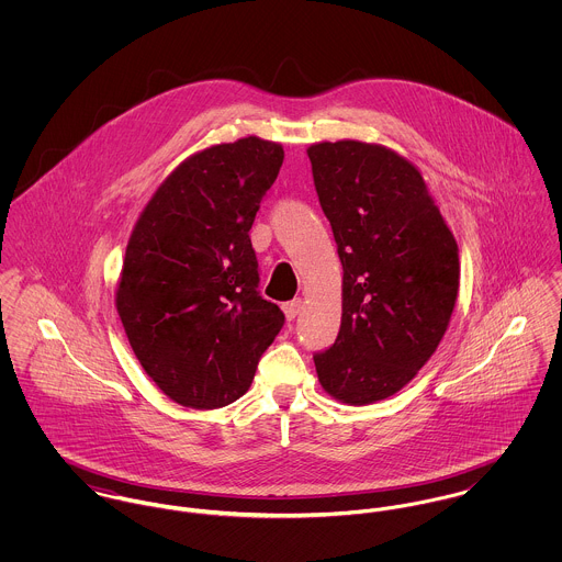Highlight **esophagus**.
Segmentation results:
<instances>
[{"label": "esophagus", "mask_w": 562, "mask_h": 562, "mask_svg": "<svg viewBox=\"0 0 562 562\" xmlns=\"http://www.w3.org/2000/svg\"><path fill=\"white\" fill-rule=\"evenodd\" d=\"M301 310H303V301H301V299H294V301H290V303H283V314H285L288 321H294V318L301 314Z\"/></svg>", "instance_id": "obj_1"}]
</instances>
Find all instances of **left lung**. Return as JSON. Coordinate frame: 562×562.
Here are the masks:
<instances>
[{
  "label": "left lung",
  "instance_id": "1",
  "mask_svg": "<svg viewBox=\"0 0 562 562\" xmlns=\"http://www.w3.org/2000/svg\"><path fill=\"white\" fill-rule=\"evenodd\" d=\"M344 268L341 324L314 355L324 392L370 404L401 392L437 350L459 292V248L419 170L359 140L307 149Z\"/></svg>",
  "mask_w": 562,
  "mask_h": 562
}]
</instances>
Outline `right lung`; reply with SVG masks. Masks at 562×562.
Segmentation results:
<instances>
[{"label": "right lung", "mask_w": 562, "mask_h": 562, "mask_svg": "<svg viewBox=\"0 0 562 562\" xmlns=\"http://www.w3.org/2000/svg\"><path fill=\"white\" fill-rule=\"evenodd\" d=\"M283 164L255 136L179 164L140 214L125 250L116 310L134 355L183 406L246 394L285 316L259 294L250 227Z\"/></svg>", "instance_id": "obj_1"}]
</instances>
